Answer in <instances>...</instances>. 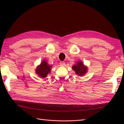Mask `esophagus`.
Listing matches in <instances>:
<instances>
[{
	"label": "esophagus",
	"instance_id": "esophagus-1",
	"mask_svg": "<svg viewBox=\"0 0 124 124\" xmlns=\"http://www.w3.org/2000/svg\"><path fill=\"white\" fill-rule=\"evenodd\" d=\"M65 62H63V61H61L60 62V65H61V66H64L65 65Z\"/></svg>",
	"mask_w": 124,
	"mask_h": 124
}]
</instances>
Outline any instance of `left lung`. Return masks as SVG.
I'll return each instance as SVG.
<instances>
[{"mask_svg":"<svg viewBox=\"0 0 124 124\" xmlns=\"http://www.w3.org/2000/svg\"><path fill=\"white\" fill-rule=\"evenodd\" d=\"M72 69L76 72V73L78 76H83L86 73L87 68L84 65L82 62H77V64L73 65Z\"/></svg>","mask_w":124,"mask_h":124,"instance_id":"8db88e82","label":"left lung"}]
</instances>
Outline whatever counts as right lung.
Masks as SVG:
<instances>
[{"label": "right lung", "instance_id": "right-lung-1", "mask_svg": "<svg viewBox=\"0 0 124 124\" xmlns=\"http://www.w3.org/2000/svg\"><path fill=\"white\" fill-rule=\"evenodd\" d=\"M51 66L48 65L45 61H43L40 65L36 69V73L41 78L46 77L48 73L50 72Z\"/></svg>", "mask_w": 124, "mask_h": 124}]
</instances>
